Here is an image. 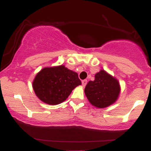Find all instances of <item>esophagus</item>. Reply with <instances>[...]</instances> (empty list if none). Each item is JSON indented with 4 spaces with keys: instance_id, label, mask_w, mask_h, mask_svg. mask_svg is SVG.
<instances>
[{
    "instance_id": "esophagus-1",
    "label": "esophagus",
    "mask_w": 151,
    "mask_h": 151,
    "mask_svg": "<svg viewBox=\"0 0 151 151\" xmlns=\"http://www.w3.org/2000/svg\"><path fill=\"white\" fill-rule=\"evenodd\" d=\"M81 83H82V86L84 87L86 85V84H87V80L86 79H84V80L81 81Z\"/></svg>"
}]
</instances>
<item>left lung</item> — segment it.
I'll list each match as a JSON object with an SVG mask.
<instances>
[{
	"instance_id": "left-lung-1",
	"label": "left lung",
	"mask_w": 151,
	"mask_h": 151,
	"mask_svg": "<svg viewBox=\"0 0 151 151\" xmlns=\"http://www.w3.org/2000/svg\"><path fill=\"white\" fill-rule=\"evenodd\" d=\"M120 90L117 79L101 70L95 74L94 80L88 82L84 93L91 104L102 109L116 101Z\"/></svg>"
}]
</instances>
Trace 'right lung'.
Wrapping results in <instances>:
<instances>
[{
    "label": "right lung",
    "instance_id": "1",
    "mask_svg": "<svg viewBox=\"0 0 151 151\" xmlns=\"http://www.w3.org/2000/svg\"><path fill=\"white\" fill-rule=\"evenodd\" d=\"M81 84L77 72L60 65L42 69L35 78L32 87L41 101L57 105L65 101L72 90Z\"/></svg>",
    "mask_w": 151,
    "mask_h": 151
}]
</instances>
